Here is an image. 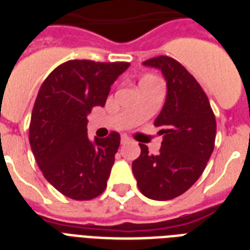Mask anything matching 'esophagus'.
I'll return each mask as SVG.
<instances>
[{
  "label": "esophagus",
  "mask_w": 250,
  "mask_h": 250,
  "mask_svg": "<svg viewBox=\"0 0 250 250\" xmlns=\"http://www.w3.org/2000/svg\"><path fill=\"white\" fill-rule=\"evenodd\" d=\"M129 141V139L127 136H122V139H121V144L122 145H125V144H127V143H128Z\"/></svg>",
  "instance_id": "34e87169"
}]
</instances>
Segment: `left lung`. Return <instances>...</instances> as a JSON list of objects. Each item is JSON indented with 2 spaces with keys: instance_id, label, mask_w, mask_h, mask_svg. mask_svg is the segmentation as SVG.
<instances>
[{
  "instance_id": "8db88e82",
  "label": "left lung",
  "mask_w": 250,
  "mask_h": 250,
  "mask_svg": "<svg viewBox=\"0 0 250 250\" xmlns=\"http://www.w3.org/2000/svg\"><path fill=\"white\" fill-rule=\"evenodd\" d=\"M143 64L161 70L166 80V101L154 121L164 140L156 156L140 144L132 172L141 193L166 201L184 193L201 176L214 150L217 123L201 85L178 61L161 56Z\"/></svg>"
}]
</instances>
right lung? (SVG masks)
<instances>
[{
  "label": "right lung",
  "instance_id": "add662e5",
  "mask_svg": "<svg viewBox=\"0 0 250 250\" xmlns=\"http://www.w3.org/2000/svg\"><path fill=\"white\" fill-rule=\"evenodd\" d=\"M127 62L74 60L54 68L37 93L29 125V144L45 179L72 200H92L105 190L121 136L86 135L88 114L104 106L110 86Z\"/></svg>",
  "mask_w": 250,
  "mask_h": 250
}]
</instances>
